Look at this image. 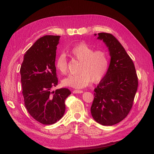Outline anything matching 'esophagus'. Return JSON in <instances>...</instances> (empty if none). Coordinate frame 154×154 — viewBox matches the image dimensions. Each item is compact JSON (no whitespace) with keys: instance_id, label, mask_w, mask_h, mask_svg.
Returning <instances> with one entry per match:
<instances>
[{"instance_id":"1","label":"esophagus","mask_w":154,"mask_h":154,"mask_svg":"<svg viewBox=\"0 0 154 154\" xmlns=\"http://www.w3.org/2000/svg\"><path fill=\"white\" fill-rule=\"evenodd\" d=\"M72 92L74 93V94H81V93L83 92V91H80V90H74Z\"/></svg>"}]
</instances>
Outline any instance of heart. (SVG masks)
I'll return each mask as SVG.
<instances>
[{
    "instance_id": "obj_1",
    "label": "heart",
    "mask_w": 154,
    "mask_h": 154,
    "mask_svg": "<svg viewBox=\"0 0 154 154\" xmlns=\"http://www.w3.org/2000/svg\"><path fill=\"white\" fill-rule=\"evenodd\" d=\"M69 54L80 62L78 74L70 75L62 81L64 86L75 88H83L91 82L98 83L101 81L110 67V56L105 50H95L85 43H79L69 51ZM67 59L64 54H59L55 62V66L62 74L67 72Z\"/></svg>"
}]
</instances>
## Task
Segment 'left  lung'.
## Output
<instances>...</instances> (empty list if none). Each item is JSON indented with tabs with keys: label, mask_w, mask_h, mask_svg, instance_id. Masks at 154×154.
I'll return each instance as SVG.
<instances>
[{
	"label": "left lung",
	"mask_w": 154,
	"mask_h": 154,
	"mask_svg": "<svg viewBox=\"0 0 154 154\" xmlns=\"http://www.w3.org/2000/svg\"><path fill=\"white\" fill-rule=\"evenodd\" d=\"M98 36L109 48L111 60L108 72L94 90L91 111L96 122L112 126L122 122L132 109L138 78L132 60L116 37L106 32Z\"/></svg>",
	"instance_id": "8db88e82"
}]
</instances>
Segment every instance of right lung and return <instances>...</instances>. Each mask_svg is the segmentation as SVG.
Returning a JSON list of instances; mask_svg holds the SVG:
<instances>
[{
    "label": "right lung",
    "mask_w": 154,
    "mask_h": 154,
    "mask_svg": "<svg viewBox=\"0 0 154 154\" xmlns=\"http://www.w3.org/2000/svg\"><path fill=\"white\" fill-rule=\"evenodd\" d=\"M60 36L45 35L26 51L20 67L24 105L37 122L52 125L66 111L65 100L71 94L67 88L51 92L58 85L55 58Z\"/></svg>",
    "instance_id": "1"
}]
</instances>
